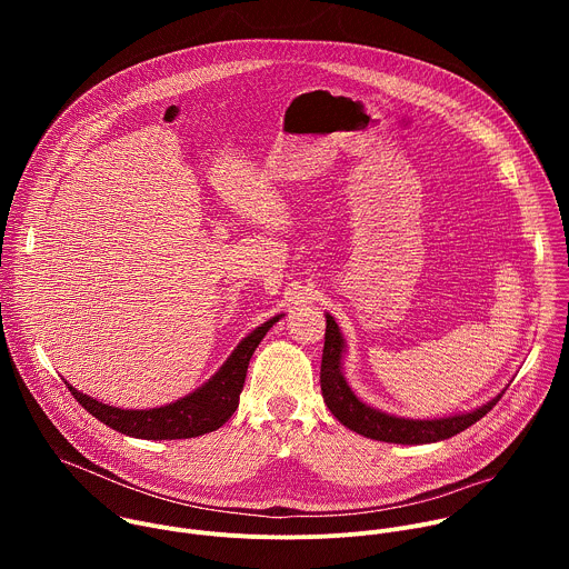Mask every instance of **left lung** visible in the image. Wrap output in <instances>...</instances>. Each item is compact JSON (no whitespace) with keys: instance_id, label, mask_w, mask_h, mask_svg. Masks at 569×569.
Returning a JSON list of instances; mask_svg holds the SVG:
<instances>
[{"instance_id":"1","label":"left lung","mask_w":569,"mask_h":569,"mask_svg":"<svg viewBox=\"0 0 569 569\" xmlns=\"http://www.w3.org/2000/svg\"><path fill=\"white\" fill-rule=\"evenodd\" d=\"M345 356H347V340L342 329L331 312H327V338H323V353H321V396L331 415L349 430L385 441V443H400V446H421V443H437L450 439L472 423H477L483 415L493 410V405L502 398L505 389L493 396L489 402L479 405L475 410L437 417V419H410V417H396L382 412L373 405L365 402L349 380L345 378Z\"/></svg>"}]
</instances>
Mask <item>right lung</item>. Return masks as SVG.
<instances>
[{"mask_svg":"<svg viewBox=\"0 0 569 569\" xmlns=\"http://www.w3.org/2000/svg\"><path fill=\"white\" fill-rule=\"evenodd\" d=\"M281 317L283 315H274L272 319L263 321L261 327H257L248 338H242L238 347L231 351V356L222 362V367L204 385L173 402L161 405V408L121 410L114 408V405H108L103 400L78 391L64 378L62 380L69 387L71 396L83 405L92 417H97L101 423L126 437L152 441L200 437L218 430L231 419V415L238 408L242 385H246L248 365L266 333Z\"/></svg>","mask_w":569,"mask_h":569,"instance_id":"1","label":"right lung"}]
</instances>
